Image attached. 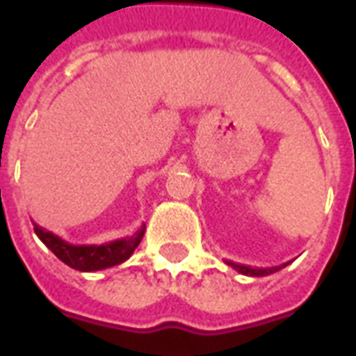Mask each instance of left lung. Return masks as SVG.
<instances>
[{"mask_svg": "<svg viewBox=\"0 0 356 356\" xmlns=\"http://www.w3.org/2000/svg\"><path fill=\"white\" fill-rule=\"evenodd\" d=\"M227 265H231L234 270H238L242 275H248V276H267V275H273L276 270H280L282 267H286V263L280 265V267H270V268H252V267H246V265H238V263H232L229 261Z\"/></svg>", "mask_w": 356, "mask_h": 356, "instance_id": "left-lung-1", "label": "left lung"}]
</instances>
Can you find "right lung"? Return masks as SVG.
Segmentation results:
<instances>
[{
	"label": "right lung",
	"mask_w": 356,
	"mask_h": 356,
	"mask_svg": "<svg viewBox=\"0 0 356 356\" xmlns=\"http://www.w3.org/2000/svg\"><path fill=\"white\" fill-rule=\"evenodd\" d=\"M145 225L140 227L139 231L125 236V238L112 240L106 244H68L66 240H63L57 234H53L47 229H43L38 223H34V231L38 234V238L42 240L45 246L49 248L53 254L57 255L58 259L66 263L68 267L81 270V273H95V270H102V268L114 267L124 263L125 259H129L131 254L135 252V248L139 246L140 240L145 236Z\"/></svg>",
	"instance_id": "right-lung-1"
}]
</instances>
